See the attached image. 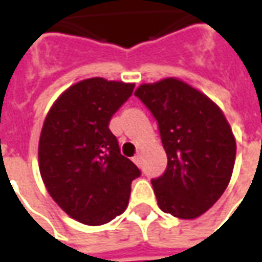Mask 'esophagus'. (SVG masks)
Segmentation results:
<instances>
[{
    "mask_svg": "<svg viewBox=\"0 0 262 262\" xmlns=\"http://www.w3.org/2000/svg\"><path fill=\"white\" fill-rule=\"evenodd\" d=\"M133 163L136 165H139V167L142 165V157H140V154H136V156L133 157Z\"/></svg>",
    "mask_w": 262,
    "mask_h": 262,
    "instance_id": "obj_1",
    "label": "esophagus"
}]
</instances>
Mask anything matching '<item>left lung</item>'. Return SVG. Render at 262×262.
I'll return each instance as SVG.
<instances>
[{"label": "left lung", "mask_w": 262, "mask_h": 262, "mask_svg": "<svg viewBox=\"0 0 262 262\" xmlns=\"http://www.w3.org/2000/svg\"><path fill=\"white\" fill-rule=\"evenodd\" d=\"M135 95L157 120L168 159L164 174L151 180L160 209L195 219L229 185L236 160L230 125L216 103L177 78L143 84Z\"/></svg>", "instance_id": "left-lung-1"}]
</instances>
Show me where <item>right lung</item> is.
I'll use <instances>...</instances> for the list:
<instances>
[{
	"label": "right lung",
	"mask_w": 262,
	"mask_h": 262,
	"mask_svg": "<svg viewBox=\"0 0 262 262\" xmlns=\"http://www.w3.org/2000/svg\"><path fill=\"white\" fill-rule=\"evenodd\" d=\"M135 84L88 78L66 90L49 111L39 140V170L70 217L99 226L123 213L140 170L120 154L109 120Z\"/></svg>",
	"instance_id": "1"
}]
</instances>
